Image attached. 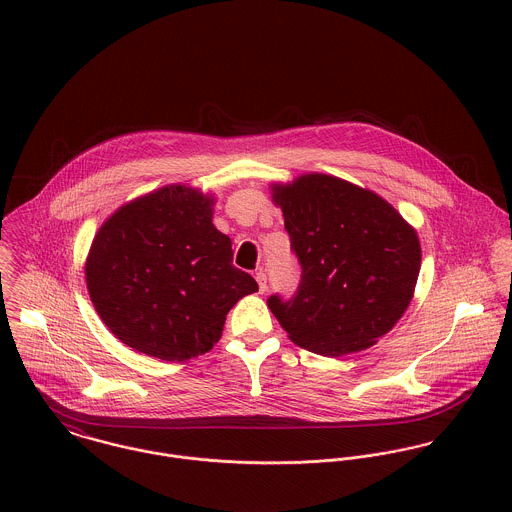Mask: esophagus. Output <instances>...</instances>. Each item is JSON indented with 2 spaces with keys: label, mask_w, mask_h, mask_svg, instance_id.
I'll return each instance as SVG.
<instances>
[{
  "label": "esophagus",
  "mask_w": 512,
  "mask_h": 512,
  "mask_svg": "<svg viewBox=\"0 0 512 512\" xmlns=\"http://www.w3.org/2000/svg\"><path fill=\"white\" fill-rule=\"evenodd\" d=\"M256 282H258L260 293H266V290H268V278H266V274L262 270L256 274Z\"/></svg>",
  "instance_id": "obj_1"
}]
</instances>
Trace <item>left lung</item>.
<instances>
[{
  "mask_svg": "<svg viewBox=\"0 0 512 512\" xmlns=\"http://www.w3.org/2000/svg\"><path fill=\"white\" fill-rule=\"evenodd\" d=\"M301 282L268 307L301 349L341 357L372 347L408 309L422 264L418 232L374 191L325 173L274 183Z\"/></svg>",
  "mask_w": 512,
  "mask_h": 512,
  "instance_id": "left-lung-1",
  "label": "left lung"
}]
</instances>
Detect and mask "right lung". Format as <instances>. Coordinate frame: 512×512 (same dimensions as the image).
I'll return each mask as SVG.
<instances>
[{
	"label": "right lung",
	"mask_w": 512,
	"mask_h": 512,
	"mask_svg": "<svg viewBox=\"0 0 512 512\" xmlns=\"http://www.w3.org/2000/svg\"><path fill=\"white\" fill-rule=\"evenodd\" d=\"M215 197L165 185L122 205L98 228L84 264L90 301L130 349L183 363L209 353L226 313L256 280L232 266L213 224Z\"/></svg>",
	"instance_id": "obj_1"
}]
</instances>
